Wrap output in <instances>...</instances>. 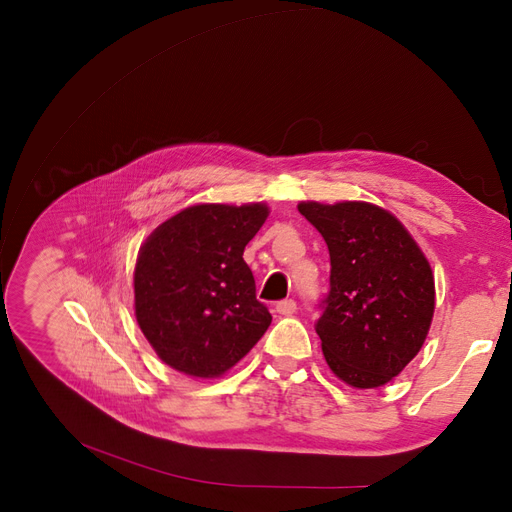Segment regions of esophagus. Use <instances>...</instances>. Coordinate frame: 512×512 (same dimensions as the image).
<instances>
[{
  "mask_svg": "<svg viewBox=\"0 0 512 512\" xmlns=\"http://www.w3.org/2000/svg\"><path fill=\"white\" fill-rule=\"evenodd\" d=\"M294 311H297V303H294L292 299H284V301H280V303L276 305V313H278V315L288 317V315H292Z\"/></svg>",
  "mask_w": 512,
  "mask_h": 512,
  "instance_id": "1",
  "label": "esophagus"
}]
</instances>
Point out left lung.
Here are the masks:
<instances>
[{
	"label": "left lung",
	"instance_id": "obj_1",
	"mask_svg": "<svg viewBox=\"0 0 512 512\" xmlns=\"http://www.w3.org/2000/svg\"><path fill=\"white\" fill-rule=\"evenodd\" d=\"M330 251V292L317 319L326 363L344 384L380 388L421 351L436 309L432 267L388 209L301 201Z\"/></svg>",
	"mask_w": 512,
	"mask_h": 512
}]
</instances>
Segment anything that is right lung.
<instances>
[{
	"label": "right lung",
	"instance_id": "right-lung-1",
	"mask_svg": "<svg viewBox=\"0 0 512 512\" xmlns=\"http://www.w3.org/2000/svg\"><path fill=\"white\" fill-rule=\"evenodd\" d=\"M265 203L191 205L159 224L134 265V315L157 357L199 380L220 378L259 342L272 315L242 259Z\"/></svg>",
	"mask_w": 512,
	"mask_h": 512
}]
</instances>
